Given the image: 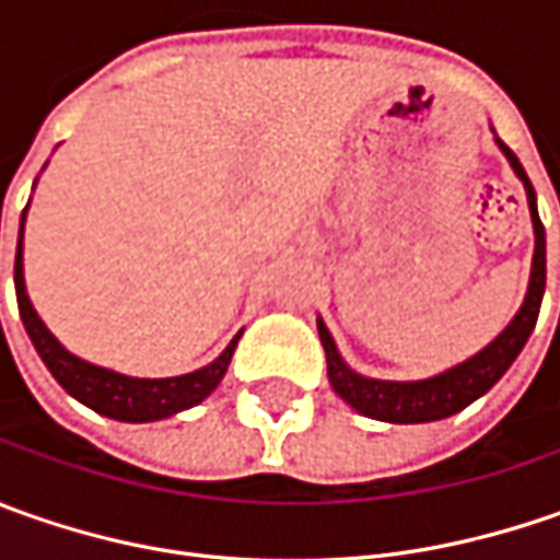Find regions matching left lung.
Returning <instances> with one entry per match:
<instances>
[{
  "instance_id": "obj_1",
  "label": "left lung",
  "mask_w": 560,
  "mask_h": 560,
  "mask_svg": "<svg viewBox=\"0 0 560 560\" xmlns=\"http://www.w3.org/2000/svg\"><path fill=\"white\" fill-rule=\"evenodd\" d=\"M508 162L514 167V174L524 180L529 199V214H533V230H536V252H533V273H529V290L524 299V308L517 317L508 324L502 336L495 342H489L480 355L464 361L458 368L445 371L430 380H418V383H393V380H368V376L355 374L346 368V361L339 358L334 346V336L327 334L324 320H317V334H320V346L327 352V376L336 396L346 398L355 411L364 418L389 420V423H427V420H442L458 415L470 401L489 393L505 371L511 361L521 355V349L527 346L529 334L536 327L539 317V305H542V292H546V230L536 211V192L529 184L527 171L521 167L517 155L508 149L505 142L499 140Z\"/></svg>"
}]
</instances>
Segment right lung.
I'll return each instance as SVG.
<instances>
[{
    "mask_svg": "<svg viewBox=\"0 0 560 560\" xmlns=\"http://www.w3.org/2000/svg\"><path fill=\"white\" fill-rule=\"evenodd\" d=\"M21 236H24V218H21V233H18V255H14V292H18V312L24 320V330L31 336L33 349L39 352L49 374L61 383L65 393H71L77 401L93 408L98 415L127 423H149L186 411L199 405L202 398L214 393V386L226 374V364L233 358L236 339L226 346L218 361H211L202 371H192L184 376H167V380H140V376H124L115 371L96 368L90 361H80L71 355L58 339H55L46 324L33 312L27 290H24V265H21Z\"/></svg>",
    "mask_w": 560,
    "mask_h": 560,
    "instance_id": "1",
    "label": "right lung"
}]
</instances>
